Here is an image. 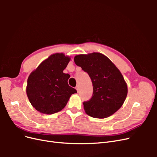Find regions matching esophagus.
<instances>
[{
    "mask_svg": "<svg viewBox=\"0 0 157 157\" xmlns=\"http://www.w3.org/2000/svg\"><path fill=\"white\" fill-rule=\"evenodd\" d=\"M76 90H77V92H79V86H76Z\"/></svg>",
    "mask_w": 157,
    "mask_h": 157,
    "instance_id": "34e87169",
    "label": "esophagus"
}]
</instances>
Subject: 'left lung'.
<instances>
[{
  "label": "left lung",
  "instance_id": "left-lung-1",
  "mask_svg": "<svg viewBox=\"0 0 157 157\" xmlns=\"http://www.w3.org/2000/svg\"><path fill=\"white\" fill-rule=\"evenodd\" d=\"M74 61L88 74L92 82V96L83 102L87 115L102 118L117 111L124 103L128 93L126 83L120 71L100 53L76 56Z\"/></svg>",
  "mask_w": 157,
  "mask_h": 157
}]
</instances>
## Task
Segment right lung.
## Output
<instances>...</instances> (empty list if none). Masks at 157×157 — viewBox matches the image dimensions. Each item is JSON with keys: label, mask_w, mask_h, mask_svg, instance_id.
<instances>
[{"label": "right lung", "mask_w": 157, "mask_h": 157, "mask_svg": "<svg viewBox=\"0 0 157 157\" xmlns=\"http://www.w3.org/2000/svg\"><path fill=\"white\" fill-rule=\"evenodd\" d=\"M69 60L63 54H53L29 75L27 95L38 111L47 115L59 112L67 105L71 95L77 93L68 84L70 75L63 72Z\"/></svg>", "instance_id": "1"}]
</instances>
